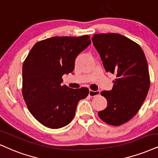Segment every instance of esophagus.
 <instances>
[{"label": "esophagus", "instance_id": "1", "mask_svg": "<svg viewBox=\"0 0 158 158\" xmlns=\"http://www.w3.org/2000/svg\"><path fill=\"white\" fill-rule=\"evenodd\" d=\"M100 93H101V92L98 91H98L89 90V95L90 97H95V96H97V95H99Z\"/></svg>", "mask_w": 158, "mask_h": 158}]
</instances>
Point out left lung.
I'll return each mask as SVG.
<instances>
[{
  "label": "left lung",
  "mask_w": 158,
  "mask_h": 158,
  "mask_svg": "<svg viewBox=\"0 0 158 158\" xmlns=\"http://www.w3.org/2000/svg\"><path fill=\"white\" fill-rule=\"evenodd\" d=\"M106 72L116 75L113 88L102 91L107 106L99 111L104 123L119 126L136 114L148 93L150 79L141 47L118 33H100L92 38Z\"/></svg>",
  "instance_id": "left-lung-1"
}]
</instances>
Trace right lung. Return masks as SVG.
<instances>
[{"instance_id": "add662e5", "label": "right lung", "mask_w": 158, "mask_h": 158, "mask_svg": "<svg viewBox=\"0 0 158 158\" xmlns=\"http://www.w3.org/2000/svg\"><path fill=\"white\" fill-rule=\"evenodd\" d=\"M90 37L55 36L37 42L23 65V98L31 114L52 129L72 121L77 103L89 89H71L61 85L65 73L74 69L77 56L90 44Z\"/></svg>"}]
</instances>
